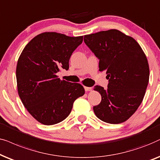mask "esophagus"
<instances>
[{"label": "esophagus", "mask_w": 160, "mask_h": 160, "mask_svg": "<svg viewBox=\"0 0 160 160\" xmlns=\"http://www.w3.org/2000/svg\"><path fill=\"white\" fill-rule=\"evenodd\" d=\"M84 88H85V91H89L92 90V88H91V87L84 86Z\"/></svg>", "instance_id": "esophagus-1"}]
</instances>
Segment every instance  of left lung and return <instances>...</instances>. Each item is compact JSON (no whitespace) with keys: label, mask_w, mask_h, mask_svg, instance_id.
<instances>
[{"label":"left lung","mask_w":160,"mask_h":160,"mask_svg":"<svg viewBox=\"0 0 160 160\" xmlns=\"http://www.w3.org/2000/svg\"><path fill=\"white\" fill-rule=\"evenodd\" d=\"M84 42L105 71L108 88L96 86L102 101L93 108L98 118L117 124L129 119L143 99L149 80V66L140 44L116 29L84 36Z\"/></svg>","instance_id":"1"}]
</instances>
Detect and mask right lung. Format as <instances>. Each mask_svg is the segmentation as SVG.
Masks as SVG:
<instances>
[{
  "label": "right lung",
  "mask_w": 160,
  "mask_h": 160,
  "mask_svg": "<svg viewBox=\"0 0 160 160\" xmlns=\"http://www.w3.org/2000/svg\"><path fill=\"white\" fill-rule=\"evenodd\" d=\"M82 37L44 32L32 39L19 57L18 94L29 113L42 124L64 120L74 102L84 95L82 85L61 80L56 74L61 69H69L70 57Z\"/></svg>",
  "instance_id": "obj_1"
}]
</instances>
